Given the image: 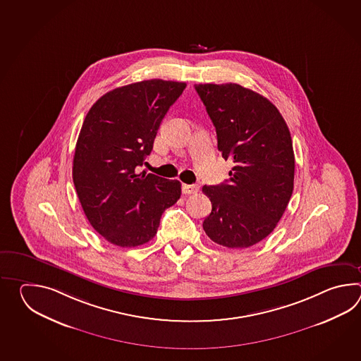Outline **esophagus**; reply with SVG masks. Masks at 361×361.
Returning <instances> with one entry per match:
<instances>
[{"instance_id":"esophagus-1","label":"esophagus","mask_w":361,"mask_h":361,"mask_svg":"<svg viewBox=\"0 0 361 361\" xmlns=\"http://www.w3.org/2000/svg\"><path fill=\"white\" fill-rule=\"evenodd\" d=\"M199 191V185L196 184H182V192L184 195H193Z\"/></svg>"}]
</instances>
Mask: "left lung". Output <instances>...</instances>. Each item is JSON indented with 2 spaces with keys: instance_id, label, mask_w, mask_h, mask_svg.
Here are the masks:
<instances>
[{
  "instance_id": "1",
  "label": "left lung",
  "mask_w": 361,
  "mask_h": 361,
  "mask_svg": "<svg viewBox=\"0 0 361 361\" xmlns=\"http://www.w3.org/2000/svg\"><path fill=\"white\" fill-rule=\"evenodd\" d=\"M195 89L214 123L218 151L233 162L228 180L202 187L212 201L202 227L219 245L249 247L275 230L292 197L290 131L267 98L241 85Z\"/></svg>"
}]
</instances>
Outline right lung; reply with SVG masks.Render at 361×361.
I'll use <instances>...</instances> for the list:
<instances>
[{
	"mask_svg": "<svg viewBox=\"0 0 361 361\" xmlns=\"http://www.w3.org/2000/svg\"><path fill=\"white\" fill-rule=\"evenodd\" d=\"M185 82L145 80L97 100L77 139L72 177L92 228L121 247L152 240L165 209L180 197V182L140 173L162 118Z\"/></svg>",
	"mask_w": 361,
	"mask_h": 361,
	"instance_id": "right-lung-1",
	"label": "right lung"
}]
</instances>
